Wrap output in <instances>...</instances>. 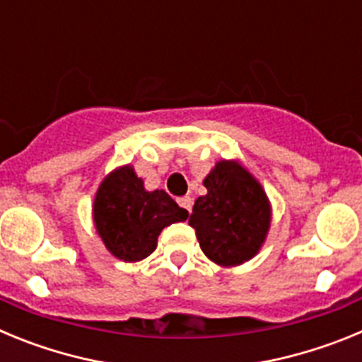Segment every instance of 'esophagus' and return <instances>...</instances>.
Here are the masks:
<instances>
[{
    "label": "esophagus",
    "instance_id": "1",
    "mask_svg": "<svg viewBox=\"0 0 362 362\" xmlns=\"http://www.w3.org/2000/svg\"><path fill=\"white\" fill-rule=\"evenodd\" d=\"M177 203H179V206H181V209H185V210H187L188 214L192 212V197H190V196L179 197V199H177Z\"/></svg>",
    "mask_w": 362,
    "mask_h": 362
}]
</instances>
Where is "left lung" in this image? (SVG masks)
Masks as SVG:
<instances>
[{"label":"left lung","instance_id":"left-lung-1","mask_svg":"<svg viewBox=\"0 0 362 362\" xmlns=\"http://www.w3.org/2000/svg\"><path fill=\"white\" fill-rule=\"evenodd\" d=\"M203 185L188 225L196 228L204 255L221 267H238L254 257L267 239L270 201L257 179L238 161H217Z\"/></svg>","mask_w":362,"mask_h":362}]
</instances>
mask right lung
<instances>
[{"label": "right lung", "mask_w": 362, "mask_h": 362, "mask_svg": "<svg viewBox=\"0 0 362 362\" xmlns=\"http://www.w3.org/2000/svg\"><path fill=\"white\" fill-rule=\"evenodd\" d=\"M165 190L148 192L130 165L119 166L103 179L94 199V225L107 250L124 263L148 257L165 226L187 221Z\"/></svg>", "instance_id": "1"}]
</instances>
